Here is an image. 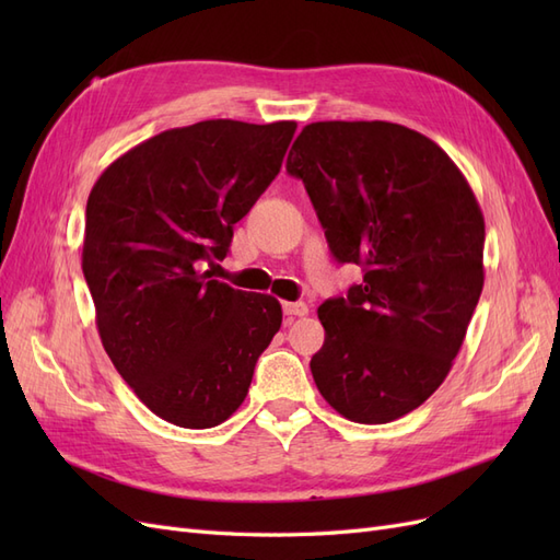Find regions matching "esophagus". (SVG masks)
<instances>
[{"label": "esophagus", "instance_id": "esophagus-1", "mask_svg": "<svg viewBox=\"0 0 560 560\" xmlns=\"http://www.w3.org/2000/svg\"><path fill=\"white\" fill-rule=\"evenodd\" d=\"M282 311L287 317H303L308 315V306L303 301H294V303H282Z\"/></svg>", "mask_w": 560, "mask_h": 560}]
</instances>
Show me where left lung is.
Here are the masks:
<instances>
[{"instance_id":"obj_1","label":"left lung","mask_w":560,"mask_h":560,"mask_svg":"<svg viewBox=\"0 0 560 560\" xmlns=\"http://www.w3.org/2000/svg\"><path fill=\"white\" fill-rule=\"evenodd\" d=\"M287 173L306 186L329 249L362 284L317 308L319 395L364 425L397 420L444 383L483 290V214L425 135L387 121H317Z\"/></svg>"}]
</instances>
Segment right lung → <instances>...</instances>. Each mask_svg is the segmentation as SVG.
I'll list each match as a JSON object with an SVG mask.
<instances>
[{"label": "right lung", "mask_w": 560, "mask_h": 560, "mask_svg": "<svg viewBox=\"0 0 560 560\" xmlns=\"http://www.w3.org/2000/svg\"><path fill=\"white\" fill-rule=\"evenodd\" d=\"M294 130L231 118L165 130L116 159L89 196L81 268L100 338L132 393L173 425L233 416L282 325L278 299L200 266L226 257Z\"/></svg>", "instance_id": "obj_1"}]
</instances>
